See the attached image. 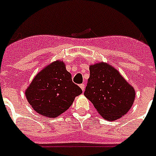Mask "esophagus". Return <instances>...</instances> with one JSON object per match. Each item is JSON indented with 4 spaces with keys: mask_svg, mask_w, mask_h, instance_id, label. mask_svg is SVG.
<instances>
[{
    "mask_svg": "<svg viewBox=\"0 0 156 156\" xmlns=\"http://www.w3.org/2000/svg\"><path fill=\"white\" fill-rule=\"evenodd\" d=\"M79 87H81V89L84 92V90H85V85H84L83 83H82V84H80V85H79Z\"/></svg>",
    "mask_w": 156,
    "mask_h": 156,
    "instance_id": "esophagus-1",
    "label": "esophagus"
}]
</instances>
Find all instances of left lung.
<instances>
[{"instance_id":"8db88e82","label":"left lung","mask_w":156,"mask_h":156,"mask_svg":"<svg viewBox=\"0 0 156 156\" xmlns=\"http://www.w3.org/2000/svg\"><path fill=\"white\" fill-rule=\"evenodd\" d=\"M90 77L84 96L105 120L115 121L127 113L135 101L131 84L109 63L100 62L89 66Z\"/></svg>"}]
</instances>
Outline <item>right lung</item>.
<instances>
[{
  "mask_svg": "<svg viewBox=\"0 0 156 156\" xmlns=\"http://www.w3.org/2000/svg\"><path fill=\"white\" fill-rule=\"evenodd\" d=\"M82 93L81 88L73 83L64 63L56 60L35 75L25 93L37 113L54 118L66 112Z\"/></svg>",
  "mask_w": 156,
  "mask_h": 156,
  "instance_id": "1",
  "label": "right lung"
}]
</instances>
